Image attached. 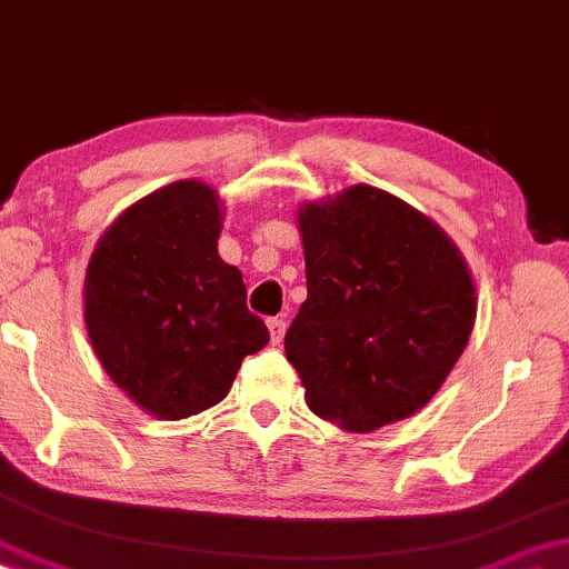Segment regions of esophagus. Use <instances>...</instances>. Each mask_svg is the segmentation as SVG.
Wrapping results in <instances>:
<instances>
[{
  "instance_id": "obj_1",
  "label": "esophagus",
  "mask_w": 569,
  "mask_h": 569,
  "mask_svg": "<svg viewBox=\"0 0 569 569\" xmlns=\"http://www.w3.org/2000/svg\"><path fill=\"white\" fill-rule=\"evenodd\" d=\"M266 325H269V332H271V342H273V346H279V342H282V338H284V329H287V321H284L282 317H271L269 321H266Z\"/></svg>"
}]
</instances>
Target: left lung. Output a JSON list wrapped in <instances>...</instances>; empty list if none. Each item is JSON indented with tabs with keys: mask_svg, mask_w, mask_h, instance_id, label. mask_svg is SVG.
Instances as JSON below:
<instances>
[{
	"mask_svg": "<svg viewBox=\"0 0 569 569\" xmlns=\"http://www.w3.org/2000/svg\"><path fill=\"white\" fill-rule=\"evenodd\" d=\"M308 298L284 335L317 417L348 432L425 409L465 353L478 300L438 223L356 184L298 210Z\"/></svg>",
	"mask_w": 569,
	"mask_h": 569,
	"instance_id": "left-lung-1",
	"label": "left lung"
}]
</instances>
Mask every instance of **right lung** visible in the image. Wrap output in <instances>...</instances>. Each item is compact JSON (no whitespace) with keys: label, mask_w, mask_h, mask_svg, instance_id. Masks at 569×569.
Masks as SVG:
<instances>
[{"label":"right lung","mask_w":569,"mask_h":569,"mask_svg":"<svg viewBox=\"0 0 569 569\" xmlns=\"http://www.w3.org/2000/svg\"><path fill=\"white\" fill-rule=\"evenodd\" d=\"M221 219L216 189L173 181L126 208L91 252V348L110 380L158 419L219 403L244 356L269 342L244 303L240 269L219 256Z\"/></svg>","instance_id":"right-lung-1"}]
</instances>
